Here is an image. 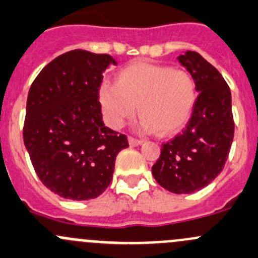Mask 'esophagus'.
Here are the masks:
<instances>
[{"mask_svg":"<svg viewBox=\"0 0 258 258\" xmlns=\"http://www.w3.org/2000/svg\"><path fill=\"white\" fill-rule=\"evenodd\" d=\"M128 142H130V145H131V146H140L141 143L143 142V141L140 140V138H135V137L130 136L128 137Z\"/></svg>","mask_w":258,"mask_h":258,"instance_id":"obj_1","label":"esophagus"}]
</instances>
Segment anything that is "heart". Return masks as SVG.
I'll return each mask as SVG.
<instances>
[{
    "label": "heart",
    "instance_id": "obj_1",
    "mask_svg": "<svg viewBox=\"0 0 258 258\" xmlns=\"http://www.w3.org/2000/svg\"><path fill=\"white\" fill-rule=\"evenodd\" d=\"M197 84L184 69L137 61L122 68L116 84H101L99 99L110 126L120 128L136 112L141 115L140 130L170 135L190 118L197 102Z\"/></svg>",
    "mask_w": 258,
    "mask_h": 258
}]
</instances>
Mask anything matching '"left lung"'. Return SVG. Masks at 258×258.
I'll return each instance as SVG.
<instances>
[{
	"label": "left lung",
	"mask_w": 258,
	"mask_h": 258,
	"mask_svg": "<svg viewBox=\"0 0 258 258\" xmlns=\"http://www.w3.org/2000/svg\"><path fill=\"white\" fill-rule=\"evenodd\" d=\"M178 60L193 75L199 95L185 128L162 145L152 167L157 183L175 194H190L221 173L234 140L231 91L220 73L197 51Z\"/></svg>",
	"instance_id": "obj_1"
}]
</instances>
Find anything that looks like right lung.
<instances>
[{
    "mask_svg": "<svg viewBox=\"0 0 258 258\" xmlns=\"http://www.w3.org/2000/svg\"><path fill=\"white\" fill-rule=\"evenodd\" d=\"M108 54L75 49L45 65L27 99L23 141L38 178L65 199H95L112 180L126 135L104 124L99 89Z\"/></svg>",
    "mask_w": 258,
    "mask_h": 258,
    "instance_id": "add662e5",
    "label": "right lung"
}]
</instances>
